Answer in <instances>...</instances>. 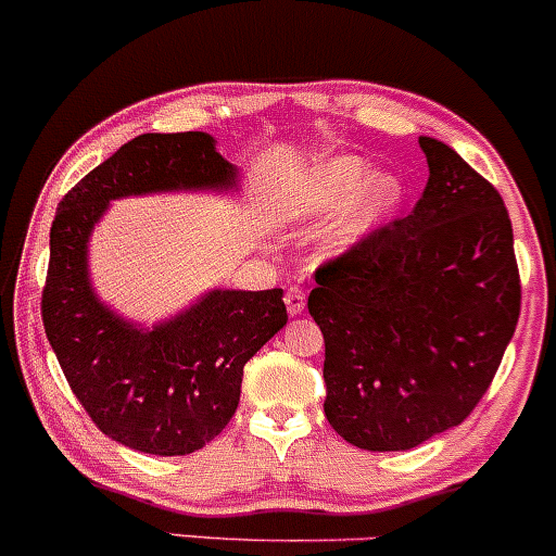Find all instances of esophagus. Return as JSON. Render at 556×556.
Instances as JSON below:
<instances>
[{
  "label": "esophagus",
  "mask_w": 556,
  "mask_h": 556,
  "mask_svg": "<svg viewBox=\"0 0 556 556\" xmlns=\"http://www.w3.org/2000/svg\"><path fill=\"white\" fill-rule=\"evenodd\" d=\"M304 291L296 289V286H291L289 291H286V307H289V315H302L304 313Z\"/></svg>",
  "instance_id": "esophagus-1"
}]
</instances>
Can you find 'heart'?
I'll return each instance as SVG.
<instances>
[{
  "instance_id": "heart-1",
  "label": "heart",
  "mask_w": 556,
  "mask_h": 556,
  "mask_svg": "<svg viewBox=\"0 0 556 556\" xmlns=\"http://www.w3.org/2000/svg\"><path fill=\"white\" fill-rule=\"evenodd\" d=\"M363 193L361 206L333 232L337 247L357 241L384 212L403 199V182L395 175H376L357 159H337L313 172L291 193V214L300 219H326L350 206Z\"/></svg>"
}]
</instances>
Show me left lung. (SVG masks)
I'll use <instances>...</instances> for the list:
<instances>
[{"mask_svg": "<svg viewBox=\"0 0 556 556\" xmlns=\"http://www.w3.org/2000/svg\"><path fill=\"white\" fill-rule=\"evenodd\" d=\"M408 217L315 270L326 419L363 451H410L480 403L519 318L511 219L498 190L434 137Z\"/></svg>", "mask_w": 556, "mask_h": 556, "instance_id": "1", "label": "left lung"}]
</instances>
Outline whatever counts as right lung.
Wrapping results in <instances>:
<instances>
[{
  "mask_svg": "<svg viewBox=\"0 0 556 556\" xmlns=\"http://www.w3.org/2000/svg\"><path fill=\"white\" fill-rule=\"evenodd\" d=\"M236 185L212 135H140L58 204L41 291L47 339L89 419L132 451L185 456L217 438L241 400L243 366L289 315L280 289H214L164 324H129L89 283V236L116 199Z\"/></svg>",
  "mask_w": 556,
  "mask_h": 556,
  "instance_id": "right-lung-1",
  "label": "right lung"
}]
</instances>
